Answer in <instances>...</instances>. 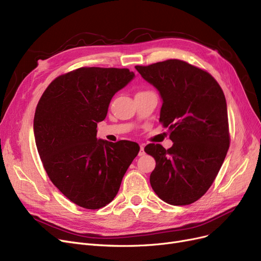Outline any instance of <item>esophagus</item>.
<instances>
[{"instance_id":"34e87169","label":"esophagus","mask_w":261,"mask_h":261,"mask_svg":"<svg viewBox=\"0 0 261 261\" xmlns=\"http://www.w3.org/2000/svg\"><path fill=\"white\" fill-rule=\"evenodd\" d=\"M144 154H145V152H144V146H143V144H141V145H140V150H139L138 155H139V156H143Z\"/></svg>"}]
</instances>
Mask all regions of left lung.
<instances>
[{
  "mask_svg": "<svg viewBox=\"0 0 261 261\" xmlns=\"http://www.w3.org/2000/svg\"><path fill=\"white\" fill-rule=\"evenodd\" d=\"M163 98L159 122L170 129L173 145L144 147L155 158L150 182L168 204L189 205L213 185L229 147L225 95L210 74L184 60L136 66Z\"/></svg>",
  "mask_w": 261,
  "mask_h": 261,
  "instance_id": "left-lung-1",
  "label": "left lung"
}]
</instances>
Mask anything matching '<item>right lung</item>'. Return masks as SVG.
Returning <instances> with one entry per match:
<instances>
[{"instance_id": "obj_1", "label": "right lung", "mask_w": 261, "mask_h": 261, "mask_svg": "<svg viewBox=\"0 0 261 261\" xmlns=\"http://www.w3.org/2000/svg\"><path fill=\"white\" fill-rule=\"evenodd\" d=\"M134 76L128 69L83 67L56 77L36 107L35 141L46 174L83 208L98 209L113 201L138 155L136 142L96 138L111 98Z\"/></svg>"}]
</instances>
